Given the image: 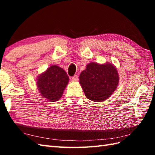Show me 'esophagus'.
<instances>
[{"label":"esophagus","instance_id":"1","mask_svg":"<svg viewBox=\"0 0 155 155\" xmlns=\"http://www.w3.org/2000/svg\"><path fill=\"white\" fill-rule=\"evenodd\" d=\"M72 81H78V76L77 75H74L73 77H72Z\"/></svg>","mask_w":155,"mask_h":155}]
</instances>
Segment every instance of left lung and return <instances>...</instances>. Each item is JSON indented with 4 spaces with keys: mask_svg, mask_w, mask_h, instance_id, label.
Masks as SVG:
<instances>
[{
    "mask_svg": "<svg viewBox=\"0 0 155 155\" xmlns=\"http://www.w3.org/2000/svg\"><path fill=\"white\" fill-rule=\"evenodd\" d=\"M119 77L117 68L111 63L91 62L82 71L79 83L88 99L102 102L111 96L118 86Z\"/></svg>",
    "mask_w": 155,
    "mask_h": 155,
    "instance_id": "8db88e82",
    "label": "left lung"
}]
</instances>
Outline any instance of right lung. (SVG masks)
Listing matches in <instances>:
<instances>
[{"label": "right lung", "instance_id": "obj_1", "mask_svg": "<svg viewBox=\"0 0 155 155\" xmlns=\"http://www.w3.org/2000/svg\"><path fill=\"white\" fill-rule=\"evenodd\" d=\"M68 81V76L63 69L52 65L38 76L37 85L42 97L49 101L55 102L62 97Z\"/></svg>", "mask_w": 155, "mask_h": 155}]
</instances>
